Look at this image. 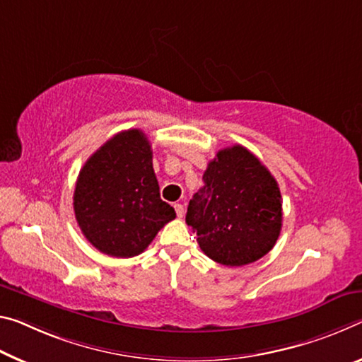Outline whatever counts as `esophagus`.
Masks as SVG:
<instances>
[{
    "label": "esophagus",
    "instance_id": "esophagus-1",
    "mask_svg": "<svg viewBox=\"0 0 362 362\" xmlns=\"http://www.w3.org/2000/svg\"><path fill=\"white\" fill-rule=\"evenodd\" d=\"M174 209H175V212H177V217H183V204H180V203H175L174 204Z\"/></svg>",
    "mask_w": 362,
    "mask_h": 362
}]
</instances>
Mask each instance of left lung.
<instances>
[{
	"label": "left lung",
	"instance_id": "1",
	"mask_svg": "<svg viewBox=\"0 0 362 362\" xmlns=\"http://www.w3.org/2000/svg\"><path fill=\"white\" fill-rule=\"evenodd\" d=\"M203 180L185 217L203 253L230 267L267 255L282 228V194L266 165L233 145L216 154Z\"/></svg>",
	"mask_w": 362,
	"mask_h": 362
}]
</instances>
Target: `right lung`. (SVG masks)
<instances>
[{
    "instance_id": "right-lung-1",
    "label": "right lung",
    "mask_w": 362,
    "mask_h": 362,
    "mask_svg": "<svg viewBox=\"0 0 362 362\" xmlns=\"http://www.w3.org/2000/svg\"><path fill=\"white\" fill-rule=\"evenodd\" d=\"M85 238L107 256L143 253L175 211L159 197L151 143L139 129L119 132L88 158L74 192Z\"/></svg>"
}]
</instances>
